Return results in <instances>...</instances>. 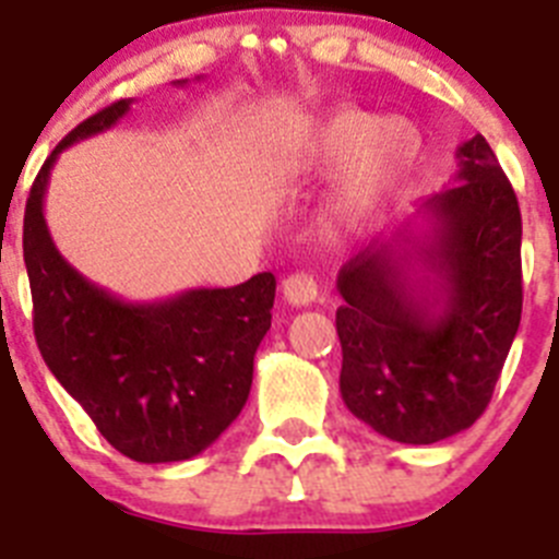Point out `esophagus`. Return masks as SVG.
Wrapping results in <instances>:
<instances>
[{
	"mask_svg": "<svg viewBox=\"0 0 559 559\" xmlns=\"http://www.w3.org/2000/svg\"><path fill=\"white\" fill-rule=\"evenodd\" d=\"M283 296L288 299V305L294 308H305V305H313L316 296H319V285H316V276L308 271H296V274L285 276L283 280Z\"/></svg>",
	"mask_w": 559,
	"mask_h": 559,
	"instance_id": "34e87169",
	"label": "esophagus"
}]
</instances>
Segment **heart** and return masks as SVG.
I'll return each instance as SVG.
<instances>
[{"instance_id":"obj_1","label":"heart","mask_w":559,"mask_h":559,"mask_svg":"<svg viewBox=\"0 0 559 559\" xmlns=\"http://www.w3.org/2000/svg\"><path fill=\"white\" fill-rule=\"evenodd\" d=\"M423 162V136L408 120L364 108L324 114L299 142L285 173L340 176L324 210L330 237H355L408 190Z\"/></svg>"}]
</instances>
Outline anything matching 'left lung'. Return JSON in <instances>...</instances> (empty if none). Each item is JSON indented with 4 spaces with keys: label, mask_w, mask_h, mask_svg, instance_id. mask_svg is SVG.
Segmentation results:
<instances>
[{
    "label": "left lung",
    "mask_w": 559,
    "mask_h": 559,
    "mask_svg": "<svg viewBox=\"0 0 559 559\" xmlns=\"http://www.w3.org/2000/svg\"><path fill=\"white\" fill-rule=\"evenodd\" d=\"M453 187L338 271L341 397L394 442L431 445L484 414L521 324V210L481 133ZM417 270L423 281H414Z\"/></svg>",
    "instance_id": "left-lung-1"
}]
</instances>
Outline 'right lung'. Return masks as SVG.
<instances>
[{"label": "right lung", "instance_id": "obj_1", "mask_svg": "<svg viewBox=\"0 0 559 559\" xmlns=\"http://www.w3.org/2000/svg\"><path fill=\"white\" fill-rule=\"evenodd\" d=\"M128 108L131 100H117L69 131L33 181L22 237L33 333L49 372L108 445L133 462H185L243 412L254 353L271 328L276 280L263 271L235 288L131 305L63 260L44 221L49 170L58 153L111 128Z\"/></svg>", "mask_w": 559, "mask_h": 559}]
</instances>
